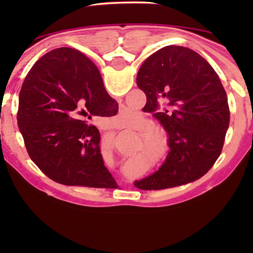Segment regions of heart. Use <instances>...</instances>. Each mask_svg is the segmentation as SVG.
I'll list each match as a JSON object with an SVG mask.
<instances>
[{"label":"heart","instance_id":"1","mask_svg":"<svg viewBox=\"0 0 253 253\" xmlns=\"http://www.w3.org/2000/svg\"><path fill=\"white\" fill-rule=\"evenodd\" d=\"M134 122H136V119H134V117L126 116L123 117L122 121H121V127H126V129L127 127H132ZM146 136L147 138H150V139H154V138H157V139H159L160 141L167 140V132H166L164 129H161V127H153V129H152Z\"/></svg>","mask_w":253,"mask_h":253}]
</instances>
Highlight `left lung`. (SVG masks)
Returning a JSON list of instances; mask_svg holds the SVG:
<instances>
[{
	"label": "left lung",
	"instance_id": "8db88e82",
	"mask_svg": "<svg viewBox=\"0 0 253 253\" xmlns=\"http://www.w3.org/2000/svg\"><path fill=\"white\" fill-rule=\"evenodd\" d=\"M137 85L170 150L161 167L134 186L167 189L205 175L222 151L230 115L226 91L209 62L189 48L164 47L141 65Z\"/></svg>",
	"mask_w": 253,
	"mask_h": 253
}]
</instances>
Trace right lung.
<instances>
[{"instance_id": "add662e5", "label": "right lung", "mask_w": 253, "mask_h": 253, "mask_svg": "<svg viewBox=\"0 0 253 253\" xmlns=\"http://www.w3.org/2000/svg\"><path fill=\"white\" fill-rule=\"evenodd\" d=\"M119 105L96 67L81 51L62 47L39 58L23 83L17 113L34 164L65 185L115 188L100 151V132L78 116H114Z\"/></svg>"}]
</instances>
